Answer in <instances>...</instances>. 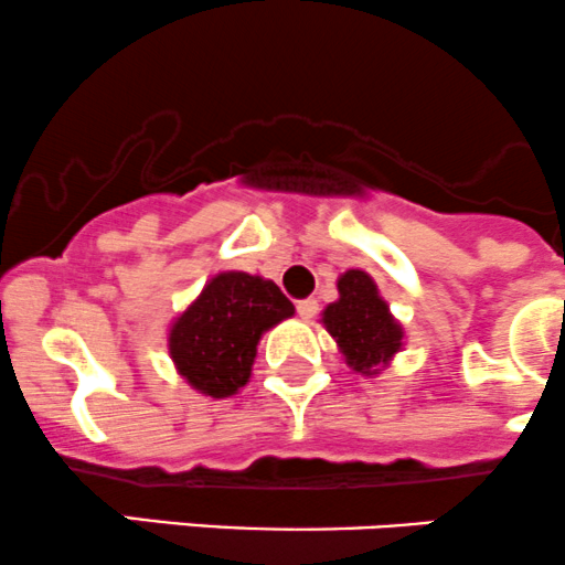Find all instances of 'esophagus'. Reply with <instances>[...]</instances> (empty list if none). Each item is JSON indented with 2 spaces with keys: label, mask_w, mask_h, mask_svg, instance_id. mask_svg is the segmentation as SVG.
<instances>
[{
  "label": "esophagus",
  "mask_w": 565,
  "mask_h": 565,
  "mask_svg": "<svg viewBox=\"0 0 565 565\" xmlns=\"http://www.w3.org/2000/svg\"><path fill=\"white\" fill-rule=\"evenodd\" d=\"M296 312H299L301 318H316V312H318V299H301L299 305H296Z\"/></svg>",
  "instance_id": "obj_1"
}]
</instances>
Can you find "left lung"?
<instances>
[{"instance_id":"left-lung-1","label":"left lung","mask_w":565,"mask_h":565,"mask_svg":"<svg viewBox=\"0 0 565 565\" xmlns=\"http://www.w3.org/2000/svg\"><path fill=\"white\" fill-rule=\"evenodd\" d=\"M340 299L323 310V327L343 351L356 373H376L401 349L398 321L390 316L387 301L379 296L376 282L360 269L345 271L338 280Z\"/></svg>"}]
</instances>
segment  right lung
Returning a JSON list of instances; mask_svg holds the SVG:
<instances>
[{
    "mask_svg": "<svg viewBox=\"0 0 565 565\" xmlns=\"http://www.w3.org/2000/svg\"><path fill=\"white\" fill-rule=\"evenodd\" d=\"M288 316L294 305L275 282L225 271L172 323L170 354L194 390L227 398L247 384L260 334Z\"/></svg>",
    "mask_w": 565,
    "mask_h": 565,
    "instance_id": "right-lung-1",
    "label": "right lung"
}]
</instances>
